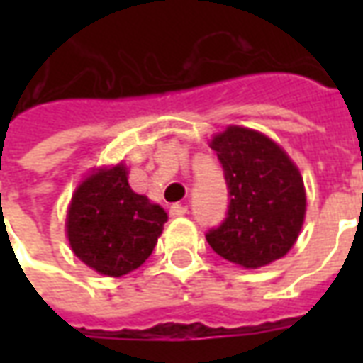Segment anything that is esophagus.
Returning a JSON list of instances; mask_svg holds the SVG:
<instances>
[{
    "label": "esophagus",
    "mask_w": 363,
    "mask_h": 363,
    "mask_svg": "<svg viewBox=\"0 0 363 363\" xmlns=\"http://www.w3.org/2000/svg\"><path fill=\"white\" fill-rule=\"evenodd\" d=\"M186 212H189L186 206L182 204H173L169 208V216H171V218H181V216H184Z\"/></svg>",
    "instance_id": "obj_1"
}]
</instances>
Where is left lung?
Returning a JSON list of instances; mask_svg holds the SVG:
<instances>
[{"label":"left lung","mask_w":363,"mask_h":363,"mask_svg":"<svg viewBox=\"0 0 363 363\" xmlns=\"http://www.w3.org/2000/svg\"><path fill=\"white\" fill-rule=\"evenodd\" d=\"M229 206L206 239L213 251L243 268L281 259L294 247L305 218L303 179L280 145L260 132L229 126L212 140Z\"/></svg>","instance_id":"left-lung-1"}]
</instances>
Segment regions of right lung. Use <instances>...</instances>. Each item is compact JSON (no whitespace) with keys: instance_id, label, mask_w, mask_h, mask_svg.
Instances as JSON below:
<instances>
[{"instance_id":"add662e5","label":"right lung","mask_w":363,"mask_h":363,"mask_svg":"<svg viewBox=\"0 0 363 363\" xmlns=\"http://www.w3.org/2000/svg\"><path fill=\"white\" fill-rule=\"evenodd\" d=\"M124 165L101 169L79 184L67 212V239L93 270L124 276L150 259L165 210L135 194Z\"/></svg>"}]
</instances>
